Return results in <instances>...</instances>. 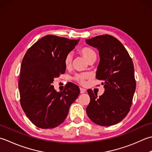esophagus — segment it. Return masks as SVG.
Listing matches in <instances>:
<instances>
[{"label": "esophagus", "mask_w": 152, "mask_h": 152, "mask_svg": "<svg viewBox=\"0 0 152 152\" xmlns=\"http://www.w3.org/2000/svg\"><path fill=\"white\" fill-rule=\"evenodd\" d=\"M85 92H86V90H85V88H80V94H83V93H85Z\"/></svg>", "instance_id": "34e87169"}]
</instances>
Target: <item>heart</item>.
Listing matches in <instances>:
<instances>
[{
  "label": "heart",
  "instance_id": "b5f03b06",
  "mask_svg": "<svg viewBox=\"0 0 152 152\" xmlns=\"http://www.w3.org/2000/svg\"><path fill=\"white\" fill-rule=\"evenodd\" d=\"M79 52L80 55L83 56V57L84 58L88 63L94 62L97 57V54L96 51L94 49H92L91 47H88V46H85V47H83L79 49ZM72 55L70 53L67 54L66 56H65L64 63L65 67L66 68H69L71 66H72ZM89 75L88 74H79V75H77L74 77V79H75L77 83H79V84L84 85L85 83V80L87 79Z\"/></svg>",
  "mask_w": 152,
  "mask_h": 152
}]
</instances>
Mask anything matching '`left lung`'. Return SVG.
Listing matches in <instances>:
<instances>
[{"mask_svg":"<svg viewBox=\"0 0 152 152\" xmlns=\"http://www.w3.org/2000/svg\"><path fill=\"white\" fill-rule=\"evenodd\" d=\"M85 41L99 51L96 78L102 80L104 88V94L99 98L92 90H88L91 101L86 113L98 125H115L129 112L135 92L132 59L122 43L113 36L99 35Z\"/></svg>","mask_w":152,"mask_h":152,"instance_id":"8db88e82","label":"left lung"}]
</instances>
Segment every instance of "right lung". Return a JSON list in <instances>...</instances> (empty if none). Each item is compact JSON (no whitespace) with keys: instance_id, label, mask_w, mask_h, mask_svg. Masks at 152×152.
I'll use <instances>...</instances> for the list:
<instances>
[{"instance_id":"1","label":"right lung","mask_w":152,"mask_h":152,"mask_svg":"<svg viewBox=\"0 0 152 152\" xmlns=\"http://www.w3.org/2000/svg\"><path fill=\"white\" fill-rule=\"evenodd\" d=\"M79 40L48 35L37 41L24 56L18 84L20 103L37 127L52 129L62 123L80 94L79 86L72 83L61 92H57L52 85L66 72L64 58Z\"/></svg>"}]
</instances>
